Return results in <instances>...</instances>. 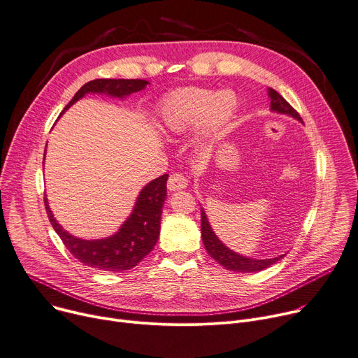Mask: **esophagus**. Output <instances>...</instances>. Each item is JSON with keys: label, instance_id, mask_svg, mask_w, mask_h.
I'll return each mask as SVG.
<instances>
[{"label": "esophagus", "instance_id": "esophagus-1", "mask_svg": "<svg viewBox=\"0 0 358 358\" xmlns=\"http://www.w3.org/2000/svg\"><path fill=\"white\" fill-rule=\"evenodd\" d=\"M187 185H188V181L181 174H173L169 178V184H166V187H169V189H170L171 193L173 192H178V189H184Z\"/></svg>", "mask_w": 358, "mask_h": 358}]
</instances>
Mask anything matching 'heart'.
I'll return each mask as SVG.
<instances>
[{
    "instance_id": "1",
    "label": "heart",
    "mask_w": 358,
    "mask_h": 358,
    "mask_svg": "<svg viewBox=\"0 0 358 358\" xmlns=\"http://www.w3.org/2000/svg\"><path fill=\"white\" fill-rule=\"evenodd\" d=\"M239 108L233 90L203 87L177 89L166 96L157 113V125L166 135H184L197 128L203 145L219 141Z\"/></svg>"
}]
</instances>
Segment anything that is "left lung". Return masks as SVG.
<instances>
[{
  "label": "left lung",
  "instance_id": "8db88e82",
  "mask_svg": "<svg viewBox=\"0 0 358 358\" xmlns=\"http://www.w3.org/2000/svg\"><path fill=\"white\" fill-rule=\"evenodd\" d=\"M268 96L271 101V112L288 115V116L296 119V121H299L301 124H303L299 113L287 101H285L276 90L268 87ZM201 239H203L207 253L214 260H216L217 264H220L223 268H226L231 272H242V273L260 272V271H264V269L275 265L278 260H280L285 256V253H283V255H279L276 257H269V259H255V257L243 256L241 253H236L234 250L229 249L216 236V233H214L203 207H201Z\"/></svg>",
  "mask_w": 358,
  "mask_h": 358
}]
</instances>
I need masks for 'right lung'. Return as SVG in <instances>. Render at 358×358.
<instances>
[{
  "label": "right lung",
  "mask_w": 358,
  "mask_h": 358,
  "mask_svg": "<svg viewBox=\"0 0 358 358\" xmlns=\"http://www.w3.org/2000/svg\"><path fill=\"white\" fill-rule=\"evenodd\" d=\"M150 85L141 79H94L83 85L78 93L63 109L60 116L79 99L89 93L106 94L109 98L122 101L129 94L145 89ZM47 148V145H45ZM45 158V154H44ZM43 158V161H44ZM44 165V162H43ZM166 180L169 176L164 174L147 185L142 187L134 208L127 220L113 234L101 239H82V237L70 234L56 220L55 214L49 206L47 196L44 204L47 216L60 236L64 246L83 265L105 272H122L132 269L144 259L157 245L161 226V214L164 201L166 199Z\"/></svg>",
  "instance_id": "obj_1"
}]
</instances>
